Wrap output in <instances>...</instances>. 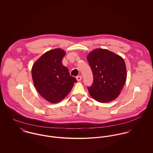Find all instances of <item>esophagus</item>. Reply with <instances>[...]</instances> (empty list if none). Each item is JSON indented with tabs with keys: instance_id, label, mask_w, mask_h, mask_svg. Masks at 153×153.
<instances>
[{
	"instance_id": "obj_1",
	"label": "esophagus",
	"mask_w": 153,
	"mask_h": 153,
	"mask_svg": "<svg viewBox=\"0 0 153 153\" xmlns=\"http://www.w3.org/2000/svg\"><path fill=\"white\" fill-rule=\"evenodd\" d=\"M76 78L78 81H81V79H82V76H80V75L79 76H77Z\"/></svg>"
}]
</instances>
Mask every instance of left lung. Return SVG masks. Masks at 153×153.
Segmentation results:
<instances>
[{
	"mask_svg": "<svg viewBox=\"0 0 153 153\" xmlns=\"http://www.w3.org/2000/svg\"><path fill=\"white\" fill-rule=\"evenodd\" d=\"M87 60L94 76L92 85L87 87L90 95L101 102L115 100L127 78L123 58L107 49H97L89 53Z\"/></svg>",
	"mask_w": 153,
	"mask_h": 153,
	"instance_id": "obj_1",
	"label": "left lung"
}]
</instances>
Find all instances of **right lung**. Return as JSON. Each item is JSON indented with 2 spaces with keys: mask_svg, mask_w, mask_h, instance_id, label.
<instances>
[{
  "mask_svg": "<svg viewBox=\"0 0 153 153\" xmlns=\"http://www.w3.org/2000/svg\"><path fill=\"white\" fill-rule=\"evenodd\" d=\"M65 52L55 49L45 53L34 64L32 76L39 94L51 103L60 102L71 91L76 82L68 69L62 64Z\"/></svg>",
  "mask_w": 153,
  "mask_h": 153,
  "instance_id": "add662e5",
  "label": "right lung"
}]
</instances>
